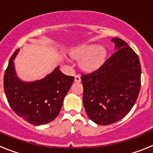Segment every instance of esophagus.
<instances>
[{"instance_id":"1","label":"esophagus","mask_w":153,"mask_h":153,"mask_svg":"<svg viewBox=\"0 0 153 153\" xmlns=\"http://www.w3.org/2000/svg\"><path fill=\"white\" fill-rule=\"evenodd\" d=\"M74 82H81V78L79 75H75L74 76Z\"/></svg>"}]
</instances>
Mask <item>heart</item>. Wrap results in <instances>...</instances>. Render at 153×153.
Returning <instances> with one entry per match:
<instances>
[{
  "label": "heart",
  "mask_w": 153,
  "mask_h": 153,
  "mask_svg": "<svg viewBox=\"0 0 153 153\" xmlns=\"http://www.w3.org/2000/svg\"><path fill=\"white\" fill-rule=\"evenodd\" d=\"M70 54L74 60L79 61L81 70L85 73H92L100 68L104 64L107 50L104 46L88 43L74 47Z\"/></svg>",
  "instance_id": "b5f03b06"
}]
</instances>
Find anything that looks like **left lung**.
<instances>
[{
  "mask_svg": "<svg viewBox=\"0 0 153 153\" xmlns=\"http://www.w3.org/2000/svg\"><path fill=\"white\" fill-rule=\"evenodd\" d=\"M116 52L100 68L82 77L83 104L87 115L101 125L126 116L138 98L142 68L139 58L128 43L113 38Z\"/></svg>",
  "mask_w": 153,
  "mask_h": 153,
  "instance_id": "left-lung-1",
  "label": "left lung"
}]
</instances>
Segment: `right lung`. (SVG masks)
Here are the masks:
<instances>
[{
    "mask_svg": "<svg viewBox=\"0 0 153 153\" xmlns=\"http://www.w3.org/2000/svg\"><path fill=\"white\" fill-rule=\"evenodd\" d=\"M20 49L11 57L4 77V88L7 102L18 116L33 125L53 120L62 107L65 96L74 78L63 74L60 66L43 79L25 82L19 78L14 60Z\"/></svg>",
    "mask_w": 153,
    "mask_h": 153,
    "instance_id": "right-lung-1",
    "label": "right lung"
}]
</instances>
